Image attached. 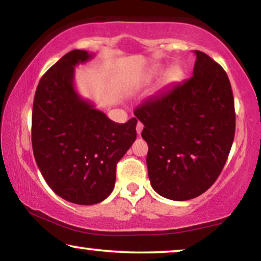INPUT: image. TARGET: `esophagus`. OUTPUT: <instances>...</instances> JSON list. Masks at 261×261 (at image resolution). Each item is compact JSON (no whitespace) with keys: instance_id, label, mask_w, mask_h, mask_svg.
<instances>
[{"instance_id":"obj_1","label":"esophagus","mask_w":261,"mask_h":261,"mask_svg":"<svg viewBox=\"0 0 261 261\" xmlns=\"http://www.w3.org/2000/svg\"><path fill=\"white\" fill-rule=\"evenodd\" d=\"M142 129H144V124H142L141 122H138V123H137V133H138L139 135L141 134Z\"/></svg>"}]
</instances>
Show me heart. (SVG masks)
<instances>
[{"label":"heart","instance_id":"b5f03b06","mask_svg":"<svg viewBox=\"0 0 261 261\" xmlns=\"http://www.w3.org/2000/svg\"><path fill=\"white\" fill-rule=\"evenodd\" d=\"M159 69H154V73H158ZM178 76H179V69L176 66L171 67V69H169V71L165 73V82L166 83H170V82H173L176 81Z\"/></svg>","mask_w":261,"mask_h":261}]
</instances>
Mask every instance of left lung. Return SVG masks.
I'll return each mask as SVG.
<instances>
[{
    "label": "left lung",
    "instance_id": "obj_1",
    "mask_svg": "<svg viewBox=\"0 0 261 261\" xmlns=\"http://www.w3.org/2000/svg\"><path fill=\"white\" fill-rule=\"evenodd\" d=\"M192 77L146 99L134 115L144 123L148 177L173 201L205 192L220 176L235 134L234 97L222 66L195 51Z\"/></svg>",
    "mask_w": 261,
    "mask_h": 261
}]
</instances>
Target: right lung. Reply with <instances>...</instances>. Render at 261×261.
Wrapping results in <instances>:
<instances>
[{"instance_id":"add662e5","label":"right lung","mask_w":261,"mask_h":261,"mask_svg":"<svg viewBox=\"0 0 261 261\" xmlns=\"http://www.w3.org/2000/svg\"><path fill=\"white\" fill-rule=\"evenodd\" d=\"M92 58L82 49L62 57L39 82L32 113L35 162L48 187L81 205L112 194L116 165L137 139V119L116 123L77 94L74 66Z\"/></svg>"}]
</instances>
